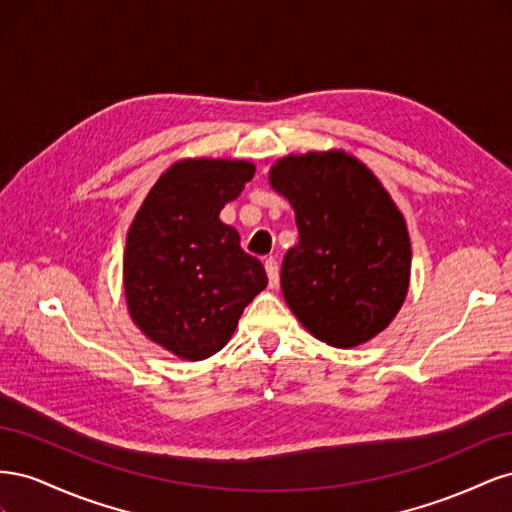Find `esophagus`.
I'll list each match as a JSON object with an SVG mask.
<instances>
[{
	"instance_id": "1",
	"label": "esophagus",
	"mask_w": 512,
	"mask_h": 512,
	"mask_svg": "<svg viewBox=\"0 0 512 512\" xmlns=\"http://www.w3.org/2000/svg\"><path fill=\"white\" fill-rule=\"evenodd\" d=\"M265 271H267V277H269V286H277L280 284V267H277V260L269 258L265 260Z\"/></svg>"
}]
</instances>
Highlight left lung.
<instances>
[{
	"mask_svg": "<svg viewBox=\"0 0 512 512\" xmlns=\"http://www.w3.org/2000/svg\"><path fill=\"white\" fill-rule=\"evenodd\" d=\"M299 243L282 262V292L303 327L352 348L389 327L410 284L404 215L371 170L344 151L288 156L271 168Z\"/></svg>",
	"mask_w": 512,
	"mask_h": 512,
	"instance_id": "left-lung-1",
	"label": "left lung"
}]
</instances>
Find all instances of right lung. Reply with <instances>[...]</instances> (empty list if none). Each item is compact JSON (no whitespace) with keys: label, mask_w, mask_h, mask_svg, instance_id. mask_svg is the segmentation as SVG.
Listing matches in <instances>:
<instances>
[{"label":"right lung","mask_w":512,"mask_h":512,"mask_svg":"<svg viewBox=\"0 0 512 512\" xmlns=\"http://www.w3.org/2000/svg\"><path fill=\"white\" fill-rule=\"evenodd\" d=\"M254 164L183 160L170 166L138 209L126 239L123 286L130 316L151 342L188 361L226 346L256 294L262 262L241 250L220 220L254 177Z\"/></svg>","instance_id":"right-lung-1"}]
</instances>
